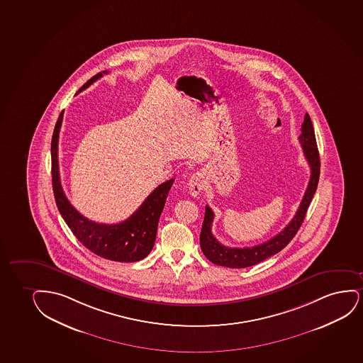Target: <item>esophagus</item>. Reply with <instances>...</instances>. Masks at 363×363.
I'll use <instances>...</instances> for the list:
<instances>
[{
  "label": "esophagus",
  "instance_id": "1",
  "mask_svg": "<svg viewBox=\"0 0 363 363\" xmlns=\"http://www.w3.org/2000/svg\"><path fill=\"white\" fill-rule=\"evenodd\" d=\"M188 185L190 195L194 196V198H196L202 189H203V185H205V178H203V175L200 174V173H195V174L190 178V180H189Z\"/></svg>",
  "mask_w": 363,
  "mask_h": 363
}]
</instances>
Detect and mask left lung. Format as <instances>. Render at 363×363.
<instances>
[{
  "label": "left lung",
  "mask_w": 363,
  "mask_h": 363,
  "mask_svg": "<svg viewBox=\"0 0 363 363\" xmlns=\"http://www.w3.org/2000/svg\"><path fill=\"white\" fill-rule=\"evenodd\" d=\"M301 131L302 133L299 135L298 140L302 146L304 157L311 167V179L308 183L307 190L303 196L302 202L292 220L286 225L284 230H281L280 233L275 235L274 238L269 239L265 243L259 244L252 248H230L220 244L213 237L211 227L215 213L212 212L210 207L206 206L201 234H200V247L203 255L210 262L220 267H232V269L252 267L281 252L298 232L299 227L302 225L303 220L307 213L308 207L311 205V201L317 190L319 175H320V158L318 152L317 140L313 129L312 120L308 114L304 116Z\"/></svg>",
  "instance_id": "left-lung-1"
}]
</instances>
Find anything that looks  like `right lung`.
<instances>
[{"instance_id": "1", "label": "right lung", "mask_w": 363, "mask_h": 363, "mask_svg": "<svg viewBox=\"0 0 363 363\" xmlns=\"http://www.w3.org/2000/svg\"><path fill=\"white\" fill-rule=\"evenodd\" d=\"M103 71L93 76L84 83L77 93L82 92L88 86L96 82ZM76 93V94H77ZM64 113H61L56 121L55 129L51 140V175H52V190L56 205L64 218L66 225L72 230L74 237L81 243L96 254L98 257L119 262H135L143 260L151 252L156 240L157 227L162 211L164 208L165 200L174 179L167 180L152 191L143 205L128 220L115 225L96 223L82 216L74 208L65 195L61 186L59 173V133L62 123Z\"/></svg>"}]
</instances>
